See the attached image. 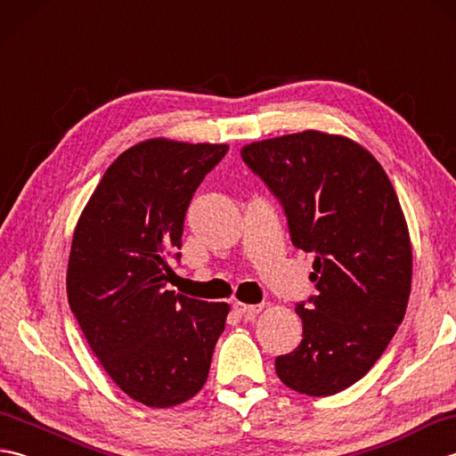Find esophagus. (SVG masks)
Returning a JSON list of instances; mask_svg holds the SVG:
<instances>
[{
  "label": "esophagus",
  "mask_w": 456,
  "mask_h": 456,
  "mask_svg": "<svg viewBox=\"0 0 456 456\" xmlns=\"http://www.w3.org/2000/svg\"><path fill=\"white\" fill-rule=\"evenodd\" d=\"M260 309H263V305H247V304H240V302L235 304V312L240 314L243 317H247V319L255 317L260 312Z\"/></svg>",
  "instance_id": "1"
}]
</instances>
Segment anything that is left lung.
<instances>
[{
    "instance_id": "8db88e82",
    "label": "left lung",
    "mask_w": 456,
    "mask_h": 456,
    "mask_svg": "<svg viewBox=\"0 0 456 456\" xmlns=\"http://www.w3.org/2000/svg\"><path fill=\"white\" fill-rule=\"evenodd\" d=\"M247 167L282 203L294 247L315 253L304 338L276 358L288 388L333 395L370 370L405 315L411 243L395 190L361 144L322 131L250 142Z\"/></svg>"
}]
</instances>
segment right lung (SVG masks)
I'll return each instance as SVG.
<instances>
[{"label":"right lung","instance_id":"add662e5","mask_svg":"<svg viewBox=\"0 0 456 456\" xmlns=\"http://www.w3.org/2000/svg\"><path fill=\"white\" fill-rule=\"evenodd\" d=\"M227 144L149 139L119 154L86 203L66 273L68 304L111 380L149 408L208 380L229 305L167 289L193 191ZM180 258V253H176Z\"/></svg>","mask_w":456,"mask_h":456}]
</instances>
